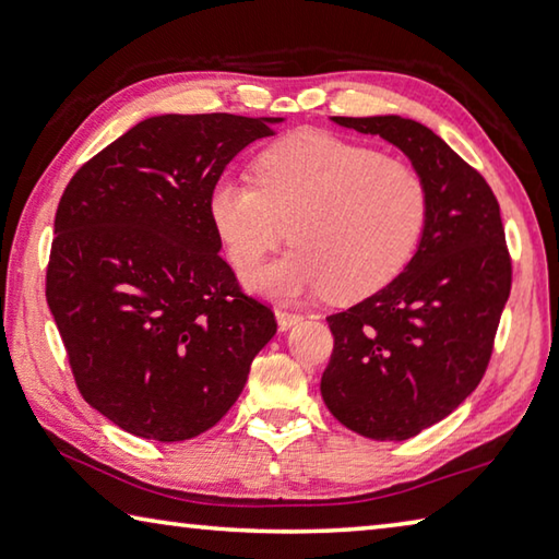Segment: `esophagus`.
<instances>
[{
  "mask_svg": "<svg viewBox=\"0 0 559 559\" xmlns=\"http://www.w3.org/2000/svg\"><path fill=\"white\" fill-rule=\"evenodd\" d=\"M276 320H278V328L281 330H288L293 325H298L300 320H302V316L290 313V310H276Z\"/></svg>",
  "mask_w": 559,
  "mask_h": 559,
  "instance_id": "34e87169",
  "label": "esophagus"
}]
</instances>
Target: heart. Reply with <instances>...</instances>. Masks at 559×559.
I'll list each match as a JSON object with an SVG mask.
<instances>
[{"mask_svg":"<svg viewBox=\"0 0 559 559\" xmlns=\"http://www.w3.org/2000/svg\"><path fill=\"white\" fill-rule=\"evenodd\" d=\"M253 178L222 177L210 216L236 269H251L288 236L296 246L246 276L251 290L293 300L328 290L357 300L412 261L429 214L419 169L367 145L306 130L269 145Z\"/></svg>","mask_w":559,"mask_h":559,"instance_id":"b5f03b06","label":"heart"}]
</instances>
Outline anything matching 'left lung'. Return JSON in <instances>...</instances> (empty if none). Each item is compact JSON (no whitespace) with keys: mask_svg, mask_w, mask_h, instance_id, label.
<instances>
[{"mask_svg":"<svg viewBox=\"0 0 559 559\" xmlns=\"http://www.w3.org/2000/svg\"><path fill=\"white\" fill-rule=\"evenodd\" d=\"M333 122L400 147L429 189L427 226L404 271L328 318L335 347L320 380L340 424L404 441L447 419L486 372L513 281L500 206L486 179L421 122Z\"/></svg>","mask_w":559,"mask_h":559,"instance_id":"8db88e82","label":"left lung"}]
</instances>
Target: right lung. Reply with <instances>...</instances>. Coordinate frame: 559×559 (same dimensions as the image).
Segmentation results:
<instances>
[{
	"label": "right lung",
	"instance_id": "add662e5",
	"mask_svg": "<svg viewBox=\"0 0 559 559\" xmlns=\"http://www.w3.org/2000/svg\"><path fill=\"white\" fill-rule=\"evenodd\" d=\"M281 120L147 118L63 189L46 302L83 400L132 437L185 441L212 429L276 335L271 308L219 257L210 192Z\"/></svg>",
	"mask_w": 559,
	"mask_h": 559
}]
</instances>
